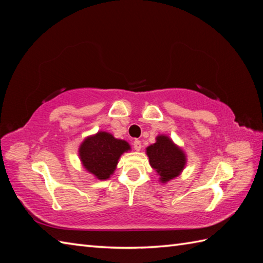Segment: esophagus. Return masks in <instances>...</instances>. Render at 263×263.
I'll list each match as a JSON object with an SVG mask.
<instances>
[{
  "instance_id": "34e87169",
  "label": "esophagus",
  "mask_w": 263,
  "mask_h": 263,
  "mask_svg": "<svg viewBox=\"0 0 263 263\" xmlns=\"http://www.w3.org/2000/svg\"><path fill=\"white\" fill-rule=\"evenodd\" d=\"M133 148H135V150H137V152H139V150L141 149V141L136 139V140L133 141Z\"/></svg>"
}]
</instances>
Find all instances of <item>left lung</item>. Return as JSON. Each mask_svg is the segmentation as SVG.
<instances>
[{"label": "left lung", "mask_w": 263, "mask_h": 263, "mask_svg": "<svg viewBox=\"0 0 263 263\" xmlns=\"http://www.w3.org/2000/svg\"><path fill=\"white\" fill-rule=\"evenodd\" d=\"M156 143L147 148L149 163L165 183L180 175L185 166V155L168 137L159 136Z\"/></svg>", "instance_id": "1"}]
</instances>
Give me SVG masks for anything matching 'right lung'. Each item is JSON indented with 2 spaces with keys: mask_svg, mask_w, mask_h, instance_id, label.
Returning <instances> with one entry per match:
<instances>
[{
  "mask_svg": "<svg viewBox=\"0 0 263 263\" xmlns=\"http://www.w3.org/2000/svg\"><path fill=\"white\" fill-rule=\"evenodd\" d=\"M130 149L124 140L115 139L107 132H98L87 138L79 149L85 168L99 180H107L116 168L120 156Z\"/></svg>",
  "mask_w": 263,
  "mask_h": 263,
  "instance_id": "add662e5",
  "label": "right lung"
}]
</instances>
